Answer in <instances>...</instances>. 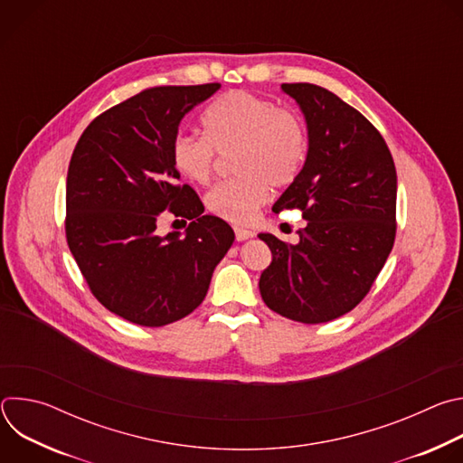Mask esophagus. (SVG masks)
I'll list each match as a JSON object with an SVG mask.
<instances>
[{
  "mask_svg": "<svg viewBox=\"0 0 463 463\" xmlns=\"http://www.w3.org/2000/svg\"><path fill=\"white\" fill-rule=\"evenodd\" d=\"M234 234H236V240H238V241H245V240H249V238L254 236L252 231H247V229H243V227H236V229H234Z\"/></svg>",
  "mask_w": 463,
  "mask_h": 463,
  "instance_id": "obj_1",
  "label": "esophagus"
}]
</instances>
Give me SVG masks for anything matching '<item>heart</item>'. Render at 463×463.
<instances>
[{"label": "heart", "mask_w": 463, "mask_h": 463, "mask_svg": "<svg viewBox=\"0 0 463 463\" xmlns=\"http://www.w3.org/2000/svg\"><path fill=\"white\" fill-rule=\"evenodd\" d=\"M202 126L205 137L179 134L172 141V165L181 177L205 184L213 177L214 150H238L232 165L240 177L218 184L207 195V209L227 222L252 220L268 202L269 184H289L306 161L302 120L252 93H225L205 111Z\"/></svg>", "instance_id": "b5f03b06"}]
</instances>
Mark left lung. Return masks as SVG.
I'll return each mask as SVG.
<instances>
[{
	"instance_id": "8db88e82",
	"label": "left lung",
	"mask_w": 463,
	"mask_h": 463,
	"mask_svg": "<svg viewBox=\"0 0 463 463\" xmlns=\"http://www.w3.org/2000/svg\"><path fill=\"white\" fill-rule=\"evenodd\" d=\"M307 129L302 170L273 205L300 209L306 229L291 245L269 232L271 266L260 295L286 318L318 324L352 311L370 291L395 238L398 175L372 122L315 84H282Z\"/></svg>"
}]
</instances>
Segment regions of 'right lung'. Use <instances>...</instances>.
Wrapping results in <instances>:
<instances>
[{
  "label": "right lung",
  "mask_w": 463,
  "mask_h": 463,
  "mask_svg": "<svg viewBox=\"0 0 463 463\" xmlns=\"http://www.w3.org/2000/svg\"><path fill=\"white\" fill-rule=\"evenodd\" d=\"M220 88L141 91L99 115L75 146L68 245L97 300L134 324L159 327L192 313L234 241L231 225L203 214L197 194L177 184L170 157L184 115ZM165 210L191 222L184 233L156 232Z\"/></svg>",
  "instance_id": "add662e5"
}]
</instances>
